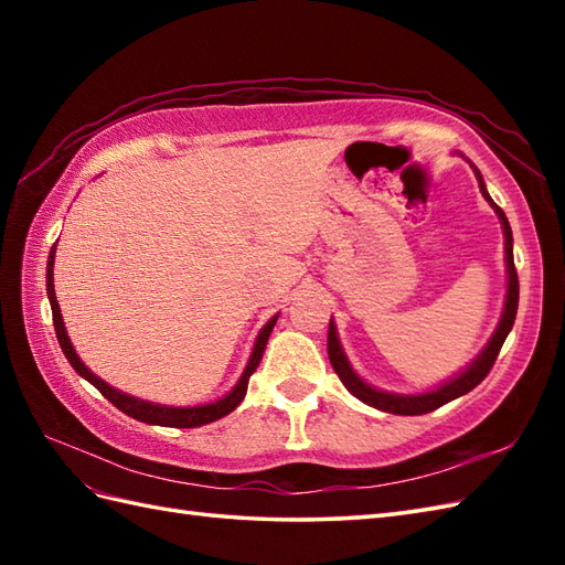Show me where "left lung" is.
Listing matches in <instances>:
<instances>
[{
	"label": "left lung",
	"mask_w": 565,
	"mask_h": 565,
	"mask_svg": "<svg viewBox=\"0 0 565 565\" xmlns=\"http://www.w3.org/2000/svg\"><path fill=\"white\" fill-rule=\"evenodd\" d=\"M476 177H478V184H481V191L483 196L490 201V206L495 209V213L500 215L502 221V231H505V259H508V298H505V310H502V318H500V326L493 334V340L488 342V347L483 350V354L476 359V362L468 366L461 376H456L454 381L444 383L441 388L437 391H429V393H423V395H393V393H383V391H376L366 386V383L359 379L350 362H347V356L342 352L340 347V340H338V332H334V322L330 320V330H328V354H330V364L332 369L338 371L340 381L344 383V388L350 391L352 395H356L359 401L376 407V411H383V413H393V415H425V413H431L437 411V407L447 405L449 401L459 398V395L473 391L478 383H481L488 374L490 369H493L495 359L502 350V344H505L508 334L514 326V316H518V303H520V279H518V269H514V257H512V231H510V223L505 218V213H502V209L498 206V203H493V199L488 196L486 191V184H483V177L481 172L476 170Z\"/></svg>",
	"instance_id": "1"
}]
</instances>
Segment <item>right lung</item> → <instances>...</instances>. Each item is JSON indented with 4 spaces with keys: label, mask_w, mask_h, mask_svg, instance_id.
Here are the masks:
<instances>
[{
    "label": "right lung",
    "mask_w": 565,
    "mask_h": 565,
    "mask_svg": "<svg viewBox=\"0 0 565 565\" xmlns=\"http://www.w3.org/2000/svg\"><path fill=\"white\" fill-rule=\"evenodd\" d=\"M53 259H55V247L51 249V257H47V298H51V308H53V326H55V334H57V342L60 347H63V352L67 356V362L72 364V369L77 371V374L82 379H87L92 386H97L99 393L104 395L106 401L114 403L118 411L126 413L128 417L134 419H140V423H148V425H160V427H201V425H209V423H215V419L225 417L227 413H233L235 407L243 403L245 393H247V381L249 376L255 374L259 362H262V354H264V347H267V340L269 334L276 326V318L274 316L267 326L262 328L259 338L255 342V350H252V356H249V364L245 369L243 379L237 381V386L225 395V398L215 401V403H209V405H196V407H167V405H152L148 401H138L134 398V395H126L121 391L111 388L109 383H104L99 376H94L92 371L84 366L79 362V356L75 354V350H72V342L67 338L65 332V322H63V316H60V306L55 301V286H53Z\"/></svg>",
    "instance_id": "obj_1"
}]
</instances>
